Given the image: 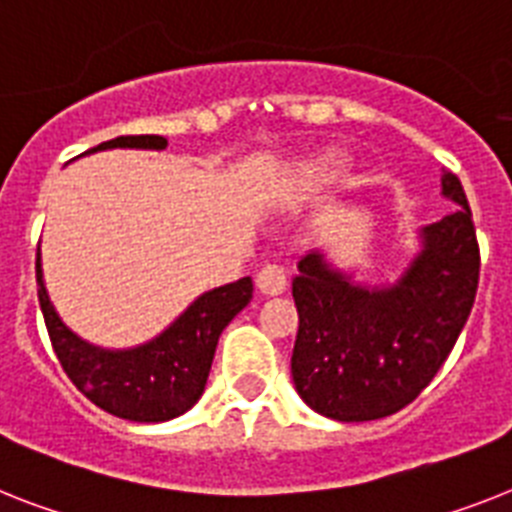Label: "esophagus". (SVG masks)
<instances>
[{
  "label": "esophagus",
  "mask_w": 512,
  "mask_h": 512,
  "mask_svg": "<svg viewBox=\"0 0 512 512\" xmlns=\"http://www.w3.org/2000/svg\"><path fill=\"white\" fill-rule=\"evenodd\" d=\"M257 289L268 296L283 294V289H286V270L276 263L263 265L260 273H257Z\"/></svg>",
  "instance_id": "esophagus-1"
}]
</instances>
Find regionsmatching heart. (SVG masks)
I'll return each mask as SVG.
<instances>
[{
    "instance_id": "b5f03b06",
    "label": "heart",
    "mask_w": 512,
    "mask_h": 512,
    "mask_svg": "<svg viewBox=\"0 0 512 512\" xmlns=\"http://www.w3.org/2000/svg\"><path fill=\"white\" fill-rule=\"evenodd\" d=\"M351 176L349 158H343L341 153H325L312 161L296 166V171L289 179V195L294 200H309L322 192L336 190L338 184H343Z\"/></svg>"
}]
</instances>
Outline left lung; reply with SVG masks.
Returning <instances> with one entry per match:
<instances>
[{
	"label": "left lung",
	"instance_id": "1",
	"mask_svg": "<svg viewBox=\"0 0 512 512\" xmlns=\"http://www.w3.org/2000/svg\"><path fill=\"white\" fill-rule=\"evenodd\" d=\"M440 182L458 208L424 226L422 252L393 286H356L320 252L299 260L291 377L317 414L372 422L401 411L461 336L479 286V242L461 179L445 171Z\"/></svg>",
	"mask_w": 512,
	"mask_h": 512
}]
</instances>
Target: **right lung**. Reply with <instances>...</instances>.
Masks as SVG:
<instances>
[{
	"instance_id": "obj_1",
	"label": "right lung",
	"mask_w": 512,
	"mask_h": 512,
	"mask_svg": "<svg viewBox=\"0 0 512 512\" xmlns=\"http://www.w3.org/2000/svg\"><path fill=\"white\" fill-rule=\"evenodd\" d=\"M161 135H124L101 143L106 148L163 150ZM38 302L59 364L75 388L119 419L130 422H169L190 411L208 382L218 336L252 299V278L218 286L197 296L161 336L127 351H106L77 338L54 312L44 286L41 255L36 257Z\"/></svg>"
}]
</instances>
